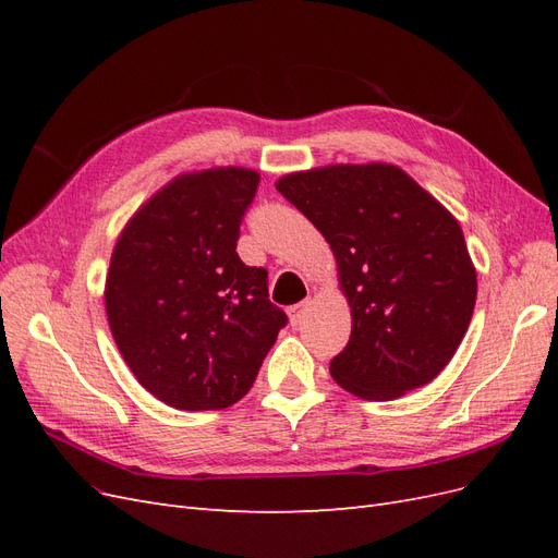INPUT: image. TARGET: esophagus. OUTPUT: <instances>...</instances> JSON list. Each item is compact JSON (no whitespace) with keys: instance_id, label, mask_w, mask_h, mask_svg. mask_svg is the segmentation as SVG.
I'll return each instance as SVG.
<instances>
[{"instance_id":"esophagus-1","label":"esophagus","mask_w":558,"mask_h":558,"mask_svg":"<svg viewBox=\"0 0 558 558\" xmlns=\"http://www.w3.org/2000/svg\"><path fill=\"white\" fill-rule=\"evenodd\" d=\"M310 305H312V300H302V302H298V305H293V307L289 310L291 326H295V328H298V326L302 324V318H305V314H307Z\"/></svg>"}]
</instances>
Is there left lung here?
<instances>
[{
    "label": "left lung",
    "instance_id": "1",
    "mask_svg": "<svg viewBox=\"0 0 558 558\" xmlns=\"http://www.w3.org/2000/svg\"><path fill=\"white\" fill-rule=\"evenodd\" d=\"M277 191L330 244L351 307V337L330 375L363 400L433 381L459 349L477 300L461 226L386 162L293 172Z\"/></svg>",
    "mask_w": 558,
    "mask_h": 558
}]
</instances>
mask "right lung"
<instances>
[{
  "instance_id": "obj_1",
  "label": "right lung",
  "mask_w": 558,
  "mask_h": 558,
  "mask_svg": "<svg viewBox=\"0 0 558 558\" xmlns=\"http://www.w3.org/2000/svg\"><path fill=\"white\" fill-rule=\"evenodd\" d=\"M260 174L214 167L172 179L134 211L111 253L107 318L132 375L177 410H223L248 393L286 326L267 269L238 256Z\"/></svg>"
}]
</instances>
